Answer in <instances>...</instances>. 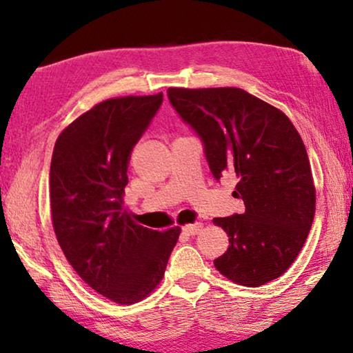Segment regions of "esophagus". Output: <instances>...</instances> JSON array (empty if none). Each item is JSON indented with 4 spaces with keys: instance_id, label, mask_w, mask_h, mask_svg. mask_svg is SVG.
Here are the masks:
<instances>
[{
    "instance_id": "34e87169",
    "label": "esophagus",
    "mask_w": 353,
    "mask_h": 353,
    "mask_svg": "<svg viewBox=\"0 0 353 353\" xmlns=\"http://www.w3.org/2000/svg\"><path fill=\"white\" fill-rule=\"evenodd\" d=\"M202 223H194V225H186V226H183V231H185L186 234H197V233H201V230H202Z\"/></svg>"
}]
</instances>
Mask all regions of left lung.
<instances>
[{
  "label": "left lung",
  "instance_id": "obj_1",
  "mask_svg": "<svg viewBox=\"0 0 353 353\" xmlns=\"http://www.w3.org/2000/svg\"><path fill=\"white\" fill-rule=\"evenodd\" d=\"M167 94L201 137L212 175L238 178L233 196L245 210L214 219L230 238L215 268L248 288L279 278L315 216V183L301 134L283 110L241 88H168Z\"/></svg>",
  "mask_w": 353,
  "mask_h": 353
}]
</instances>
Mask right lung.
I'll return each instance as SVG.
<instances>
[{
    "instance_id": "1",
    "label": "right lung",
    "mask_w": 353,
    "mask_h": 353,
    "mask_svg": "<svg viewBox=\"0 0 353 353\" xmlns=\"http://www.w3.org/2000/svg\"><path fill=\"white\" fill-rule=\"evenodd\" d=\"M162 93L96 104L57 137L51 159V220L77 274L109 301L132 305L162 281L180 226L144 228L123 210L130 154Z\"/></svg>"
}]
</instances>
